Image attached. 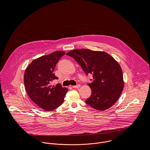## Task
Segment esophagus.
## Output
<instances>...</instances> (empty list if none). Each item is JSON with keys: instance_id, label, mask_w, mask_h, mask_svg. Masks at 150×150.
Wrapping results in <instances>:
<instances>
[{"instance_id": "obj_1", "label": "esophagus", "mask_w": 150, "mask_h": 150, "mask_svg": "<svg viewBox=\"0 0 150 150\" xmlns=\"http://www.w3.org/2000/svg\"><path fill=\"white\" fill-rule=\"evenodd\" d=\"M80 86H81L80 84H78L77 86H72V87L74 88H79Z\"/></svg>"}]
</instances>
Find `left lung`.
Returning a JSON list of instances; mask_svg holds the SVG:
<instances>
[{
	"mask_svg": "<svg viewBox=\"0 0 150 150\" xmlns=\"http://www.w3.org/2000/svg\"><path fill=\"white\" fill-rule=\"evenodd\" d=\"M66 55L74 58L86 74H93V81L88 84L92 94L86 103L100 111L113 106L124 86L122 70L118 62L106 52L89 49L72 50Z\"/></svg>",
	"mask_w": 150,
	"mask_h": 150,
	"instance_id": "obj_1",
	"label": "left lung"
}]
</instances>
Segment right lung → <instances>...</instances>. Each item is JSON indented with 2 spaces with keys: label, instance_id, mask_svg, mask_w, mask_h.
I'll return each instance as SVG.
<instances>
[{
  "label": "right lung",
  "instance_id": "right-lung-1",
  "mask_svg": "<svg viewBox=\"0 0 150 150\" xmlns=\"http://www.w3.org/2000/svg\"><path fill=\"white\" fill-rule=\"evenodd\" d=\"M64 54V51H56L43 55L34 59L25 70L23 82L27 93L31 100L44 110H54L64 101L68 89L60 84L52 86L51 83L58 79L53 71Z\"/></svg>",
  "mask_w": 150,
  "mask_h": 150
}]
</instances>
